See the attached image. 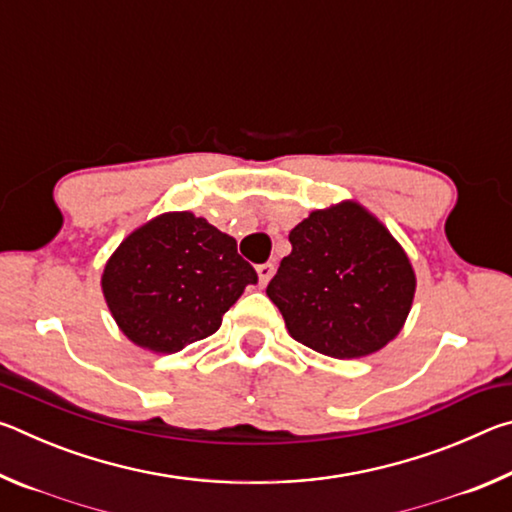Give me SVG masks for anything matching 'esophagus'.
Here are the masks:
<instances>
[{"instance_id":"1","label":"esophagus","mask_w":512,"mask_h":512,"mask_svg":"<svg viewBox=\"0 0 512 512\" xmlns=\"http://www.w3.org/2000/svg\"><path fill=\"white\" fill-rule=\"evenodd\" d=\"M273 273H275V266H273L271 262H266V264H259V266H257V275H259V287H266L268 280H271V277H273Z\"/></svg>"}]
</instances>
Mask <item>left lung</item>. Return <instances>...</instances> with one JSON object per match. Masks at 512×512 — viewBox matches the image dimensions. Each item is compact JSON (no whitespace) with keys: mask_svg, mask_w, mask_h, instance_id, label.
I'll list each match as a JSON object with an SVG mask.
<instances>
[{"mask_svg":"<svg viewBox=\"0 0 512 512\" xmlns=\"http://www.w3.org/2000/svg\"><path fill=\"white\" fill-rule=\"evenodd\" d=\"M289 241L266 293L293 339L327 357L357 359L400 334L415 273L375 216L345 201L311 212Z\"/></svg>","mask_w":512,"mask_h":512,"instance_id":"8db88e82","label":"left lung"}]
</instances>
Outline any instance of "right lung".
I'll return each instance as SVG.
<instances>
[{"mask_svg": "<svg viewBox=\"0 0 512 512\" xmlns=\"http://www.w3.org/2000/svg\"><path fill=\"white\" fill-rule=\"evenodd\" d=\"M257 273L237 241L192 212H169L128 235L101 277L112 318L140 348L173 354L212 336Z\"/></svg>", "mask_w": 512, "mask_h": 512, "instance_id": "obj_1", "label": "right lung"}]
</instances>
